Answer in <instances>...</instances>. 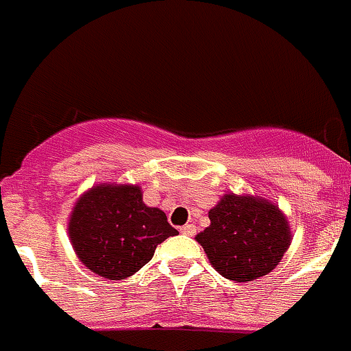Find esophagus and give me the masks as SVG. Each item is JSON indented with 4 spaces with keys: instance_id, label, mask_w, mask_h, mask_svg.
I'll use <instances>...</instances> for the list:
<instances>
[{
    "instance_id": "34e87169",
    "label": "esophagus",
    "mask_w": 351,
    "mask_h": 351,
    "mask_svg": "<svg viewBox=\"0 0 351 351\" xmlns=\"http://www.w3.org/2000/svg\"><path fill=\"white\" fill-rule=\"evenodd\" d=\"M180 233H184V234H189V237H193V234L196 233V226H194V224H185V226L180 228Z\"/></svg>"
}]
</instances>
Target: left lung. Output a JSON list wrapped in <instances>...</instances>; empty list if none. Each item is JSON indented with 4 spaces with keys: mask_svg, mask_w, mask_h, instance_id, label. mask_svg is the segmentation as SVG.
<instances>
[{
    "mask_svg": "<svg viewBox=\"0 0 351 351\" xmlns=\"http://www.w3.org/2000/svg\"><path fill=\"white\" fill-rule=\"evenodd\" d=\"M210 226L196 234L206 258L222 277L237 282L267 276L291 243L281 208L252 194L228 193L208 212Z\"/></svg>",
    "mask_w": 351,
    "mask_h": 351,
    "instance_id": "8db88e82",
    "label": "left lung"
}]
</instances>
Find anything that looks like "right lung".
<instances>
[{
	"instance_id": "obj_1",
	"label": "right lung",
	"mask_w": 351,
	"mask_h": 351,
	"mask_svg": "<svg viewBox=\"0 0 351 351\" xmlns=\"http://www.w3.org/2000/svg\"><path fill=\"white\" fill-rule=\"evenodd\" d=\"M66 231L79 261L111 281L134 276L154 258L158 243L178 234L162 210L143 203L138 184L88 189L75 201Z\"/></svg>"
}]
</instances>
